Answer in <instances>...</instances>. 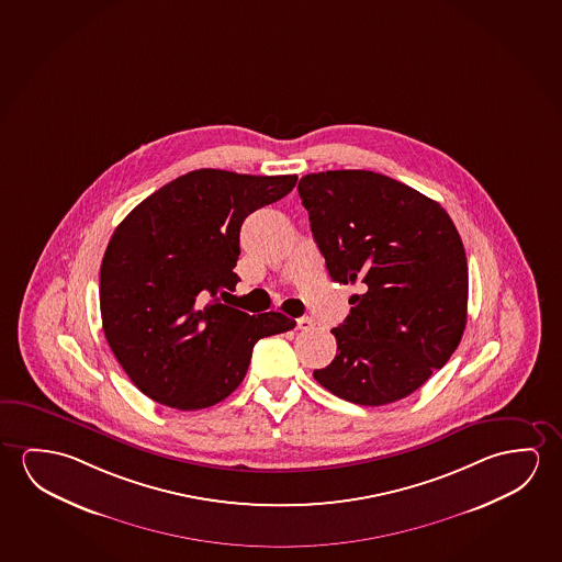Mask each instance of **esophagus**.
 Masks as SVG:
<instances>
[{"label":"esophagus","instance_id":"34e87169","mask_svg":"<svg viewBox=\"0 0 562 562\" xmlns=\"http://www.w3.org/2000/svg\"><path fill=\"white\" fill-rule=\"evenodd\" d=\"M295 327L300 328V330H310V328L315 327V319H312V317H300V319H295Z\"/></svg>","mask_w":562,"mask_h":562}]
</instances>
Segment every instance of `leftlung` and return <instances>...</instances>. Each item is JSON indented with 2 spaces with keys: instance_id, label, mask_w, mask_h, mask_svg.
Returning <instances> with one entry per match:
<instances>
[{
  "instance_id": "8db88e82",
  "label": "left lung",
  "mask_w": 562,
  "mask_h": 562,
  "mask_svg": "<svg viewBox=\"0 0 562 562\" xmlns=\"http://www.w3.org/2000/svg\"><path fill=\"white\" fill-rule=\"evenodd\" d=\"M297 190L330 278L366 288L330 330L335 360L313 378L355 405L408 397L465 330L469 274L456 225L436 200L373 171L305 175Z\"/></svg>"
}]
</instances>
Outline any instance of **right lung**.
<instances>
[{"label":"right lung","mask_w":562,"mask_h":562,"mask_svg":"<svg viewBox=\"0 0 562 562\" xmlns=\"http://www.w3.org/2000/svg\"><path fill=\"white\" fill-rule=\"evenodd\" d=\"M295 182V175L190 171L114 229L101 265V319L144 395L179 411L216 405L239 387L259 338L295 327L282 313L255 317L217 300L239 282L245 217L284 199Z\"/></svg>","instance_id":"right-lung-1"}]
</instances>
